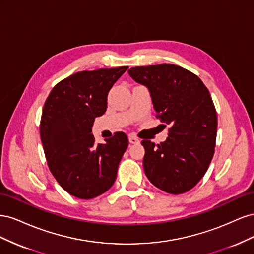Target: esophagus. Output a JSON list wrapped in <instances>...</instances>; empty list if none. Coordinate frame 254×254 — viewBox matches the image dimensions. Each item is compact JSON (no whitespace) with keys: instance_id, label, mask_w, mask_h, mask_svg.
Returning a JSON list of instances; mask_svg holds the SVG:
<instances>
[{"instance_id":"esophagus-1","label":"esophagus","mask_w":254,"mask_h":254,"mask_svg":"<svg viewBox=\"0 0 254 254\" xmlns=\"http://www.w3.org/2000/svg\"><path fill=\"white\" fill-rule=\"evenodd\" d=\"M129 142L131 144H136V143H140V140L134 135H129Z\"/></svg>"}]
</instances>
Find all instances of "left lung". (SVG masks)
Returning a JSON list of instances; mask_svg holds the SVG:
<instances>
[{"label":"left lung","instance_id":"1","mask_svg":"<svg viewBox=\"0 0 254 254\" xmlns=\"http://www.w3.org/2000/svg\"><path fill=\"white\" fill-rule=\"evenodd\" d=\"M128 74L148 89L156 117L171 126L164 142L142 141L144 172L166 193H186L204 176L214 155L217 114L210 92L198 76L175 64L135 66Z\"/></svg>","mask_w":254,"mask_h":254}]
</instances>
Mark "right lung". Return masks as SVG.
Masks as SVG:
<instances>
[{"label": "right lung", "instance_id": "1", "mask_svg": "<svg viewBox=\"0 0 254 254\" xmlns=\"http://www.w3.org/2000/svg\"><path fill=\"white\" fill-rule=\"evenodd\" d=\"M128 66L82 71L53 88L42 110L40 136L50 171L61 188L80 199L108 190L117 179L128 137L117 132L95 144L92 126L107 109V96Z\"/></svg>", "mask_w": 254, "mask_h": 254}]
</instances>
